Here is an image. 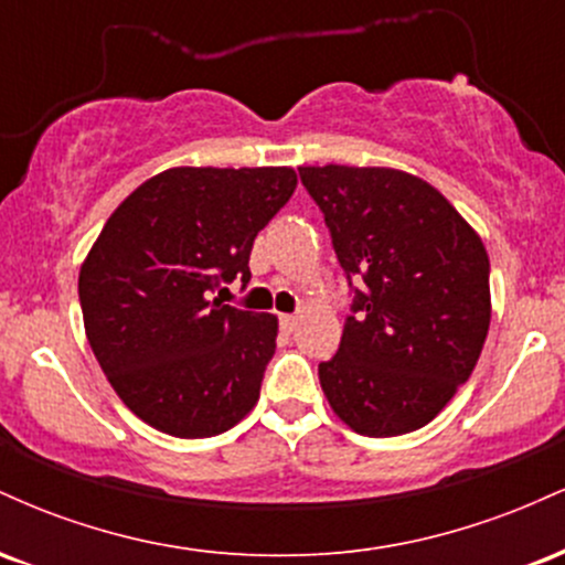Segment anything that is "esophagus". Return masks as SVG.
Returning a JSON list of instances; mask_svg holds the SVG:
<instances>
[{
    "label": "esophagus",
    "instance_id": "obj_1",
    "mask_svg": "<svg viewBox=\"0 0 565 565\" xmlns=\"http://www.w3.org/2000/svg\"><path fill=\"white\" fill-rule=\"evenodd\" d=\"M278 323H281V329L284 332H295L297 329V316H291V313H287V316H281V319H278Z\"/></svg>",
    "mask_w": 565,
    "mask_h": 565
}]
</instances>
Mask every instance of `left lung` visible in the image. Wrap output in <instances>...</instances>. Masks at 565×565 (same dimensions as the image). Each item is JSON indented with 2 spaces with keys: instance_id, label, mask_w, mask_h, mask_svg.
Returning a JSON list of instances; mask_svg holds the SVG:
<instances>
[{
  "instance_id": "8db88e82",
  "label": "left lung",
  "mask_w": 565,
  "mask_h": 565,
  "mask_svg": "<svg viewBox=\"0 0 565 565\" xmlns=\"http://www.w3.org/2000/svg\"><path fill=\"white\" fill-rule=\"evenodd\" d=\"M353 305L319 380L361 436L419 430L478 364L491 321L481 236L425 180L387 167H300Z\"/></svg>"
}]
</instances>
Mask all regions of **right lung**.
<instances>
[{"label":"right lung","instance_id":"add662e5","mask_svg":"<svg viewBox=\"0 0 565 565\" xmlns=\"http://www.w3.org/2000/svg\"><path fill=\"white\" fill-rule=\"evenodd\" d=\"M295 188L291 167H174L135 188L103 225L79 270L84 332L142 423L210 438L257 404L276 316L212 291L249 281L252 244Z\"/></svg>","mask_w":565,"mask_h":565}]
</instances>
